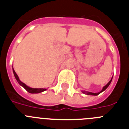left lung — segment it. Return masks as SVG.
I'll use <instances>...</instances> for the list:
<instances>
[{
    "label": "left lung",
    "instance_id": "obj_1",
    "mask_svg": "<svg viewBox=\"0 0 129 129\" xmlns=\"http://www.w3.org/2000/svg\"><path fill=\"white\" fill-rule=\"evenodd\" d=\"M112 80V78L111 80H110L109 82H108V83L107 84H106V86H104L103 88V89H102V90H101V91H100V92H98V93H92V92H85V91H82V92H83L84 93H86V94H87V95H99V93H101L102 91H105V89H106V88H108V86H109L110 84L111 83Z\"/></svg>",
    "mask_w": 129,
    "mask_h": 129
}]
</instances>
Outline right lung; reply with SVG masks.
<instances>
[{
	"mask_svg": "<svg viewBox=\"0 0 129 129\" xmlns=\"http://www.w3.org/2000/svg\"><path fill=\"white\" fill-rule=\"evenodd\" d=\"M13 74H14V76H15V78H16L17 81L18 82V83L19 84L21 85V86H23V88H24V89H25L26 90L28 91V92L30 93H41V92H42V91H45L46 89H45V88H30V87H28V86H26L25 84H24L23 82H21V80H19V77H18V75L16 74L15 71H14L13 68Z\"/></svg>",
	"mask_w": 129,
	"mask_h": 129,
	"instance_id": "1",
	"label": "right lung"
}]
</instances>
